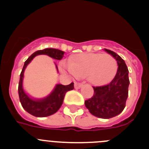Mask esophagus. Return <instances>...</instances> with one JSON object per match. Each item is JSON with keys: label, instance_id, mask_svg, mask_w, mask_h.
<instances>
[{"label": "esophagus", "instance_id": "esophagus-1", "mask_svg": "<svg viewBox=\"0 0 149 149\" xmlns=\"http://www.w3.org/2000/svg\"><path fill=\"white\" fill-rule=\"evenodd\" d=\"M83 84H80V83H75L74 84V88L75 89H80L81 87H82Z\"/></svg>", "mask_w": 149, "mask_h": 149}]
</instances>
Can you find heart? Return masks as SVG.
<instances>
[{
  "instance_id": "obj_1",
  "label": "heart",
  "mask_w": 149,
  "mask_h": 149,
  "mask_svg": "<svg viewBox=\"0 0 149 149\" xmlns=\"http://www.w3.org/2000/svg\"><path fill=\"white\" fill-rule=\"evenodd\" d=\"M64 72L74 77H86L94 85H102L113 78L117 70L115 59L108 54H81L62 66Z\"/></svg>"
}]
</instances>
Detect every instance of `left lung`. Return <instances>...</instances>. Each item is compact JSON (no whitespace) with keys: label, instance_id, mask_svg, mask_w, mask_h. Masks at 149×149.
Instances as JSON below:
<instances>
[{"label":"left lung","instance_id":"8db88e82","mask_svg":"<svg viewBox=\"0 0 149 149\" xmlns=\"http://www.w3.org/2000/svg\"><path fill=\"white\" fill-rule=\"evenodd\" d=\"M117 62L118 69L114 78L103 86L93 87L94 95L85 101L91 114L101 119H110L120 114L125 107L130 84L128 69L123 59L113 51L105 49Z\"/></svg>","mask_w":149,"mask_h":149}]
</instances>
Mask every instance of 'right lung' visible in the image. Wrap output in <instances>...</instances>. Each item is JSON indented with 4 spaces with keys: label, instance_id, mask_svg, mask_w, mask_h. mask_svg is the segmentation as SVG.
I'll return each instance as SVG.
<instances>
[{
    "label": "right lung",
    "instance_id": "add662e5",
    "mask_svg": "<svg viewBox=\"0 0 149 149\" xmlns=\"http://www.w3.org/2000/svg\"><path fill=\"white\" fill-rule=\"evenodd\" d=\"M65 52L56 48H48L44 50H39L36 51L31 56L28 57L24 62L23 68L21 72L20 80L18 83V95L19 99L23 108L31 115L36 117H46L53 115L56 112L58 111L60 107L62 106L65 97V93L68 91L72 90L74 89V83L68 85H62V84H56L54 89L51 91L48 95L42 98H33L26 93L23 87V80L24 71L28 65L29 63L32 61L33 59L38 55H47L51 58L56 60H60L64 56ZM57 72H59L57 65L55 63Z\"/></svg>",
    "mask_w": 149,
    "mask_h": 149
}]
</instances>
